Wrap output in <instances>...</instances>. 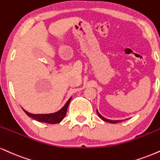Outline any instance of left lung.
<instances>
[{
    "label": "left lung",
    "mask_w": 160,
    "mask_h": 160,
    "mask_svg": "<svg viewBox=\"0 0 160 160\" xmlns=\"http://www.w3.org/2000/svg\"><path fill=\"white\" fill-rule=\"evenodd\" d=\"M97 113H98V116L100 117V118H101L102 120H103L104 121V122H109V123H111V124H115V123H118V122H122V120H115V121H113V120H109V119H107V118H105L103 116H102V115L100 114V113L98 112V111L97 110Z\"/></svg>",
    "instance_id": "left-lung-1"
}]
</instances>
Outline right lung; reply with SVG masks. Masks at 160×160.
<instances>
[{
  "mask_svg": "<svg viewBox=\"0 0 160 160\" xmlns=\"http://www.w3.org/2000/svg\"><path fill=\"white\" fill-rule=\"evenodd\" d=\"M71 99H72V98H70L68 99V101L66 102L64 107L60 110L57 112L51 113V114H32V113H30L26 110H24L23 108L22 109L29 117L35 119V120L38 121V122L48 123V124H57V123L61 122L62 120L65 118Z\"/></svg>",
  "mask_w": 160,
  "mask_h": 160,
  "instance_id": "right-lung-1",
  "label": "right lung"
}]
</instances>
